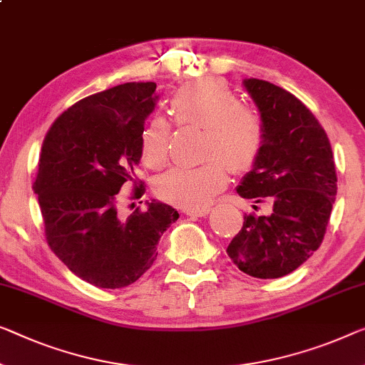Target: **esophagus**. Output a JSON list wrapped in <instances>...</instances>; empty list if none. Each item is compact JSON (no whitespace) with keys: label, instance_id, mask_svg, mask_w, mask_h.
<instances>
[{"label":"esophagus","instance_id":"esophagus-1","mask_svg":"<svg viewBox=\"0 0 365 365\" xmlns=\"http://www.w3.org/2000/svg\"><path fill=\"white\" fill-rule=\"evenodd\" d=\"M185 213H187L188 216H198V217H201V216H206L210 213V208H200V210H187L185 211Z\"/></svg>","mask_w":365,"mask_h":365}]
</instances>
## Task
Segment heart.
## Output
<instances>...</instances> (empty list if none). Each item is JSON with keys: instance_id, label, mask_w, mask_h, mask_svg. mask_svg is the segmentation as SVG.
Segmentation results:
<instances>
[{"instance_id": "b5f03b06", "label": "heart", "mask_w": 365, "mask_h": 365, "mask_svg": "<svg viewBox=\"0 0 365 365\" xmlns=\"http://www.w3.org/2000/svg\"><path fill=\"white\" fill-rule=\"evenodd\" d=\"M177 124L205 129L206 160L198 167H177L157 182V193L168 203L200 210L210 205L227 183V168L244 173L257 164L265 144L260 113L242 106L239 96L217 78H201L182 86L170 100ZM170 126L164 118H150L140 134V150L152 168L165 165Z\"/></svg>"}]
</instances>
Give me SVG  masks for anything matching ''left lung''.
<instances>
[{"label": "left lung", "mask_w": 365, "mask_h": 365, "mask_svg": "<svg viewBox=\"0 0 365 365\" xmlns=\"http://www.w3.org/2000/svg\"><path fill=\"white\" fill-rule=\"evenodd\" d=\"M242 83L264 119L265 144L236 190L254 210L267 203L270 213L244 216L227 255L244 274L279 279L322 246L338 177L328 135L297 96L265 80Z\"/></svg>", "instance_id": "8db88e82"}]
</instances>
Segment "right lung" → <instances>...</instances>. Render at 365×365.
<instances>
[{
    "mask_svg": "<svg viewBox=\"0 0 365 365\" xmlns=\"http://www.w3.org/2000/svg\"><path fill=\"white\" fill-rule=\"evenodd\" d=\"M154 81L124 83L86 96L63 111L43 139L32 185L53 254L81 280L123 288L148 272L157 244L178 211L152 200L124 217L119 190L135 178L140 134L159 96Z\"/></svg>",
    "mask_w": 365,
    "mask_h": 365,
    "instance_id": "right-lung-1",
    "label": "right lung"
}]
</instances>
